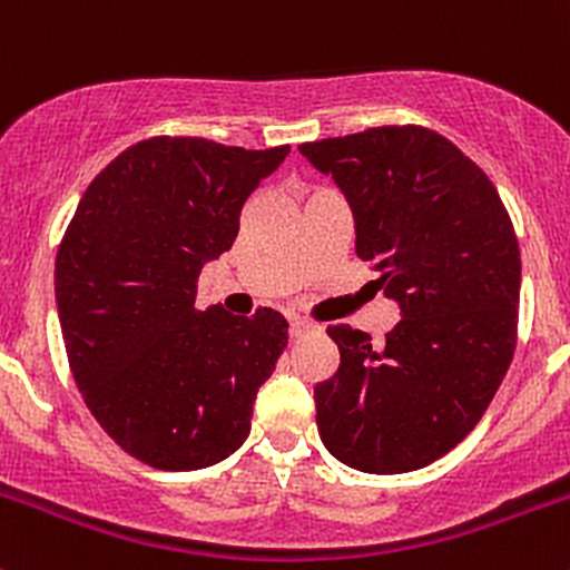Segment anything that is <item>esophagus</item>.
Returning a JSON list of instances; mask_svg holds the SVG:
<instances>
[{
  "mask_svg": "<svg viewBox=\"0 0 570 570\" xmlns=\"http://www.w3.org/2000/svg\"><path fill=\"white\" fill-rule=\"evenodd\" d=\"M312 322H308V320H303V317H292L289 320V333H292V336H306V333L308 331H312Z\"/></svg>",
  "mask_w": 570,
  "mask_h": 570,
  "instance_id": "1",
  "label": "esophagus"
}]
</instances>
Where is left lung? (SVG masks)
Returning a JSON list of instances; mask_svg holds the SVG:
<instances>
[{"mask_svg": "<svg viewBox=\"0 0 570 570\" xmlns=\"http://www.w3.org/2000/svg\"><path fill=\"white\" fill-rule=\"evenodd\" d=\"M333 176L400 322L381 344L327 327L338 370L314 386L317 428L336 461L402 474L439 461L474 430L513 361L521 253L491 178L439 131L377 126L303 142Z\"/></svg>", "mask_w": 570, "mask_h": 570, "instance_id": "left-lung-1", "label": "left lung"}]
</instances>
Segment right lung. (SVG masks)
I'll return each instance as SVG.
<instances>
[{"mask_svg": "<svg viewBox=\"0 0 570 570\" xmlns=\"http://www.w3.org/2000/svg\"><path fill=\"white\" fill-rule=\"evenodd\" d=\"M286 154L151 137L90 181L62 237L55 301L73 381L109 439L154 469H206L248 439L289 325L273 308L200 312L195 295Z\"/></svg>", "mask_w": 570, "mask_h": 570, "instance_id": "obj_1", "label": "right lung"}]
</instances>
